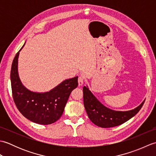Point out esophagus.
<instances>
[{
	"label": "esophagus",
	"mask_w": 156,
	"mask_h": 156,
	"mask_svg": "<svg viewBox=\"0 0 156 156\" xmlns=\"http://www.w3.org/2000/svg\"><path fill=\"white\" fill-rule=\"evenodd\" d=\"M78 86L79 87H80L84 83V78L82 76H79L78 77Z\"/></svg>",
	"instance_id": "34e87169"
}]
</instances>
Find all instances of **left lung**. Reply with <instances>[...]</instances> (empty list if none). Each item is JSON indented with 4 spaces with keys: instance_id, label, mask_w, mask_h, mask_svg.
Returning <instances> with one entry per match:
<instances>
[{
    "instance_id": "8db88e82",
    "label": "left lung",
    "mask_w": 156,
    "mask_h": 156,
    "mask_svg": "<svg viewBox=\"0 0 156 156\" xmlns=\"http://www.w3.org/2000/svg\"><path fill=\"white\" fill-rule=\"evenodd\" d=\"M84 105L90 120L96 125L102 128H108L120 125L133 117L143 107L141 103L129 111H115L105 107L89 90L88 87H83Z\"/></svg>"
}]
</instances>
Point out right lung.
<instances>
[{"label": "right lung", "mask_w": 156, "mask_h": 156, "mask_svg": "<svg viewBox=\"0 0 156 156\" xmlns=\"http://www.w3.org/2000/svg\"><path fill=\"white\" fill-rule=\"evenodd\" d=\"M16 54L11 70L12 97L20 112L35 123L49 125L61 117L71 92L78 87V76L67 79L51 90L37 92L29 90L20 80L18 72L19 53Z\"/></svg>", "instance_id": "right-lung-1"}]
</instances>
